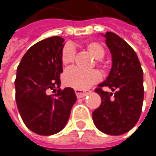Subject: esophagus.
Returning a JSON list of instances; mask_svg holds the SVG:
<instances>
[{
	"instance_id": "34e87169",
	"label": "esophagus",
	"mask_w": 156,
	"mask_h": 156,
	"mask_svg": "<svg viewBox=\"0 0 156 156\" xmlns=\"http://www.w3.org/2000/svg\"><path fill=\"white\" fill-rule=\"evenodd\" d=\"M75 93H76V96L78 98H83V97H85V96H87L88 94V92L82 91V90H79V89H76L75 90Z\"/></svg>"
}]
</instances>
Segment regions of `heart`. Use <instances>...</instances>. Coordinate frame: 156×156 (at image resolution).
Here are the masks:
<instances>
[{"label":"heart","instance_id":"heart-1","mask_svg":"<svg viewBox=\"0 0 156 156\" xmlns=\"http://www.w3.org/2000/svg\"><path fill=\"white\" fill-rule=\"evenodd\" d=\"M87 50L96 58L95 63L101 69L105 68L102 58L105 57L106 50L103 45L98 41H89L86 43ZM75 48L69 44L63 47L61 52V62L64 66H69L74 62L75 59ZM63 83L65 86L73 87L75 89H87L94 84L98 83L101 79V74L98 70L82 71L77 68H70L63 74Z\"/></svg>","mask_w":156,"mask_h":156}]
</instances>
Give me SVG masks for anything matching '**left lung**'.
Returning a JSON list of instances; mask_svg holds the SVG:
<instances>
[{"label":"left lung","mask_w":156,"mask_h":156,"mask_svg":"<svg viewBox=\"0 0 156 156\" xmlns=\"http://www.w3.org/2000/svg\"><path fill=\"white\" fill-rule=\"evenodd\" d=\"M105 37L113 65L108 78L95 89L101 97V105L92 113V117L101 132L119 136L131 130L140 117L143 69L136 53L122 38L110 31ZM103 87H109L114 93L104 91Z\"/></svg>","instance_id":"obj_1"}]
</instances>
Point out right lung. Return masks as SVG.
Listing matches in <instances>:
<instances>
[{
    "mask_svg": "<svg viewBox=\"0 0 156 156\" xmlns=\"http://www.w3.org/2000/svg\"><path fill=\"white\" fill-rule=\"evenodd\" d=\"M63 42L64 39L58 36L37 42L25 53L17 69L18 110L25 126L41 136L58 133L77 100L73 88L59 87ZM50 90L57 92L48 95Z\"/></svg>",
    "mask_w": 156,
    "mask_h": 156,
    "instance_id": "1",
    "label": "right lung"
}]
</instances>
